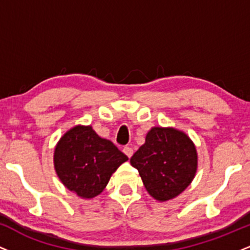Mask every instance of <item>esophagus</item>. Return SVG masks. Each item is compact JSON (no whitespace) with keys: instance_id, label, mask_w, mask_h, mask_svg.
<instances>
[{"instance_id":"obj_1","label":"esophagus","mask_w":250,"mask_h":250,"mask_svg":"<svg viewBox=\"0 0 250 250\" xmlns=\"http://www.w3.org/2000/svg\"><path fill=\"white\" fill-rule=\"evenodd\" d=\"M122 151H123V153H125V155H127L129 159H130V157L133 156V153H134L133 149H131L130 147H125V148L122 149Z\"/></svg>"}]
</instances>
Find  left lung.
I'll use <instances>...</instances> for the list:
<instances>
[{
  "label": "left lung",
  "mask_w": 250,
  "mask_h": 250,
  "mask_svg": "<svg viewBox=\"0 0 250 250\" xmlns=\"http://www.w3.org/2000/svg\"><path fill=\"white\" fill-rule=\"evenodd\" d=\"M146 189L154 199L167 201L182 193L193 181L197 168L194 143L182 131L155 127L146 143L130 159Z\"/></svg>",
  "instance_id": "left-lung-1"
}]
</instances>
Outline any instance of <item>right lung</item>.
Here are the masks:
<instances>
[{"instance_id":"add662e5","label":"right lung","mask_w":250,"mask_h":250,"mask_svg":"<svg viewBox=\"0 0 250 250\" xmlns=\"http://www.w3.org/2000/svg\"><path fill=\"white\" fill-rule=\"evenodd\" d=\"M127 160L113 142L100 137L90 125H76L67 131L54 153L60 180L84 199L102 193L111 174Z\"/></svg>"}]
</instances>
